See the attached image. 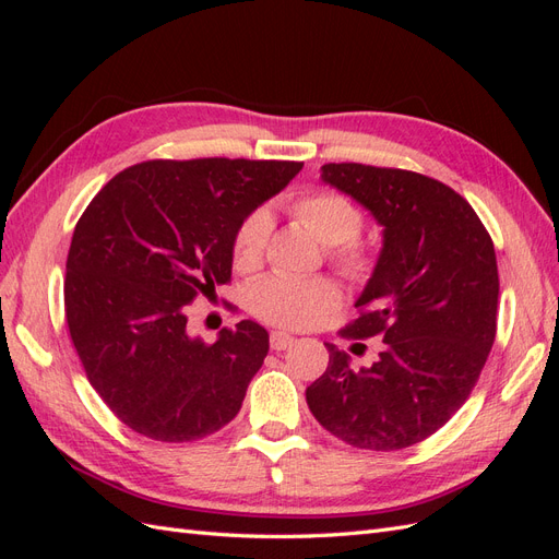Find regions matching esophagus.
I'll use <instances>...</instances> for the list:
<instances>
[{
  "label": "esophagus",
  "mask_w": 559,
  "mask_h": 559,
  "mask_svg": "<svg viewBox=\"0 0 559 559\" xmlns=\"http://www.w3.org/2000/svg\"><path fill=\"white\" fill-rule=\"evenodd\" d=\"M292 343H294V335H289V333H284V331H273V333H270V347H273L275 352H282L286 347H292Z\"/></svg>",
  "instance_id": "esophagus-1"
}]
</instances>
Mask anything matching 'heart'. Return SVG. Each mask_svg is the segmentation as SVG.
<instances>
[{"label": "heart", "mask_w": 559, "mask_h": 559, "mask_svg": "<svg viewBox=\"0 0 559 559\" xmlns=\"http://www.w3.org/2000/svg\"><path fill=\"white\" fill-rule=\"evenodd\" d=\"M294 218L326 245L331 265L352 282H368L376 275L380 253L361 240L364 228L361 207L341 191L308 189L289 202ZM270 240V216L265 210L249 212L233 235V263L242 273L257 270ZM337 306L341 289L326 280H296V277H265L249 294V310L265 324L280 329L306 331L321 324Z\"/></svg>", "instance_id": "1"}]
</instances>
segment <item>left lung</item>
I'll return each mask as SVG.
<instances>
[{
	"label": "left lung",
	"instance_id": "obj_1",
	"mask_svg": "<svg viewBox=\"0 0 559 559\" xmlns=\"http://www.w3.org/2000/svg\"><path fill=\"white\" fill-rule=\"evenodd\" d=\"M321 179L384 226L359 314L337 331L347 341L382 337L384 347L373 366L354 370L326 345L329 366L306 399L319 425L352 448H411L462 408L495 345V245L466 198L427 175L326 163Z\"/></svg>",
	"mask_w": 559,
	"mask_h": 559
}]
</instances>
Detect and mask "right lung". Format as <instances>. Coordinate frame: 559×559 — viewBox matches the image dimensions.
<instances>
[{"instance_id":"obj_1","label":"right lung","mask_w":559,"mask_h":559,"mask_svg":"<svg viewBox=\"0 0 559 559\" xmlns=\"http://www.w3.org/2000/svg\"><path fill=\"white\" fill-rule=\"evenodd\" d=\"M302 163L144 160L109 179L74 228L64 317L88 382L126 427L200 441L240 413L267 354L242 319L216 343L186 331V308L230 282L233 235Z\"/></svg>"}]
</instances>
